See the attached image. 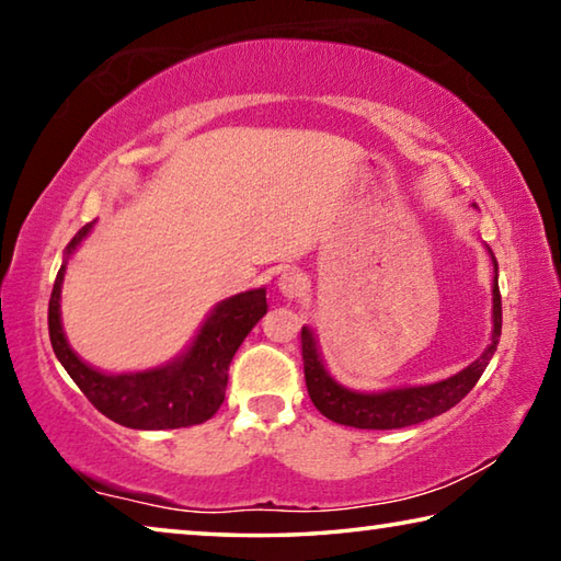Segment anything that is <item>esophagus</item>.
I'll return each mask as SVG.
<instances>
[{
  "instance_id": "esophagus-1",
  "label": "esophagus",
  "mask_w": 561,
  "mask_h": 561,
  "mask_svg": "<svg viewBox=\"0 0 561 561\" xmlns=\"http://www.w3.org/2000/svg\"><path fill=\"white\" fill-rule=\"evenodd\" d=\"M277 287L282 291V297L294 299L304 291V277L297 270H282L279 277H277Z\"/></svg>"
}]
</instances>
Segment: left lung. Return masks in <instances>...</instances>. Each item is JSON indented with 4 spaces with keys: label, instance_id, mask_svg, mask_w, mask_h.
I'll list each match as a JSON object with an SVG mask.
<instances>
[{
    "label": "left lung",
    "instance_id": "8db88e82",
    "mask_svg": "<svg viewBox=\"0 0 561 561\" xmlns=\"http://www.w3.org/2000/svg\"><path fill=\"white\" fill-rule=\"evenodd\" d=\"M472 207H478L472 203ZM488 247V244H485ZM492 260V334L490 344L482 351L480 358H474L470 366H465L450 378L438 383L425 386H401L386 388V391H354V388L341 386L334 376L329 374L321 356L319 336L311 327H301V356H304V378H307V391L311 403L317 405L321 415L329 421L351 425V428L364 431H393L408 428V425L423 423L428 417L450 411L455 403H460L465 396L472 391L478 378L485 371L490 358L495 356L500 334H502V299L497 287V260L488 247Z\"/></svg>",
    "mask_w": 561,
    "mask_h": 561
}]
</instances>
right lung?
Listing matches in <instances>:
<instances>
[{"mask_svg":"<svg viewBox=\"0 0 561 561\" xmlns=\"http://www.w3.org/2000/svg\"><path fill=\"white\" fill-rule=\"evenodd\" d=\"M83 225L66 244L61 270L49 299V336L56 358L99 411L126 428L165 431L210 421L225 401L227 368L254 324L267 314V289H250L217 301L183 354L146 371L103 374L76 356L61 324L66 264L91 234Z\"/></svg>","mask_w":561,"mask_h":561,"instance_id":"1","label":"right lung"}]
</instances>
